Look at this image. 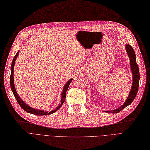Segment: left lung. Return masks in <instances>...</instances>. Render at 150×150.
<instances>
[{"instance_id":"left-lung-1","label":"left lung","mask_w":150,"mask_h":150,"mask_svg":"<svg viewBox=\"0 0 150 150\" xmlns=\"http://www.w3.org/2000/svg\"><path fill=\"white\" fill-rule=\"evenodd\" d=\"M125 48L128 58L130 59V67L133 75V82L130 92L129 93V95L128 96V97L127 98V100L124 102V104L121 107L113 110H105L103 112L112 113H117L120 112L122 109H123V108L131 104L133 100L135 99V98L137 94L139 86V81H140V73H139V68L136 61V55L135 51H134L133 48L130 45H126Z\"/></svg>"}]
</instances>
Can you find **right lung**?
<instances>
[{
    "label": "right lung",
    "instance_id": "obj_1",
    "mask_svg": "<svg viewBox=\"0 0 150 150\" xmlns=\"http://www.w3.org/2000/svg\"><path fill=\"white\" fill-rule=\"evenodd\" d=\"M19 53V51L16 53L15 56H14V58L13 59L12 63L11 64V68H10V69H11V74H10V87H11L12 91L13 92V94L16 99L17 102L18 103V104L20 105V106L24 110H25L27 112L32 113V114L36 115H50V114H52L53 113L55 112L56 110H58L59 108L62 106L64 104V102L65 101V99H66V91L68 90L69 86L71 83V82L73 81V79H69L68 82H66L65 84L64 88L63 89V92H62L61 94V102L60 104L57 106V107H56V108L54 110L51 111V112H46L45 110H38V109H36V108H32L31 107H30L29 105H28L27 104L22 100L21 98H20L18 95L17 94V91L15 90V86H14V80H13V68H14V65H15V61L17 59V58L18 56V54Z\"/></svg>",
    "mask_w": 150,
    "mask_h": 150
}]
</instances>
